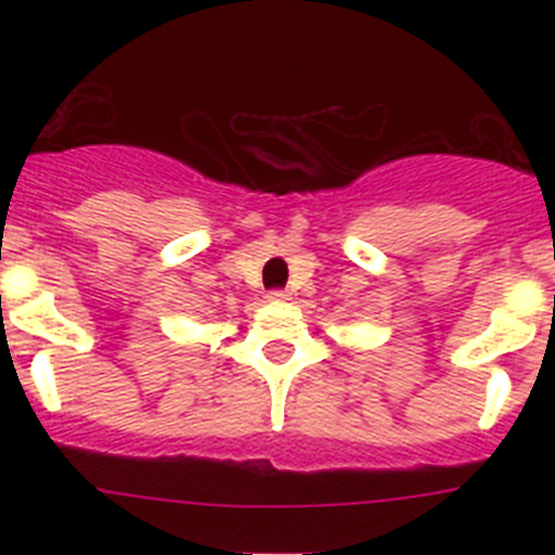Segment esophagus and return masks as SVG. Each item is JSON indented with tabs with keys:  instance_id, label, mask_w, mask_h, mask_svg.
<instances>
[{
	"instance_id": "34e87169",
	"label": "esophagus",
	"mask_w": 555,
	"mask_h": 555,
	"mask_svg": "<svg viewBox=\"0 0 555 555\" xmlns=\"http://www.w3.org/2000/svg\"><path fill=\"white\" fill-rule=\"evenodd\" d=\"M269 300H272V302H286V300H292V294H288L286 288H274V292H269Z\"/></svg>"
}]
</instances>
